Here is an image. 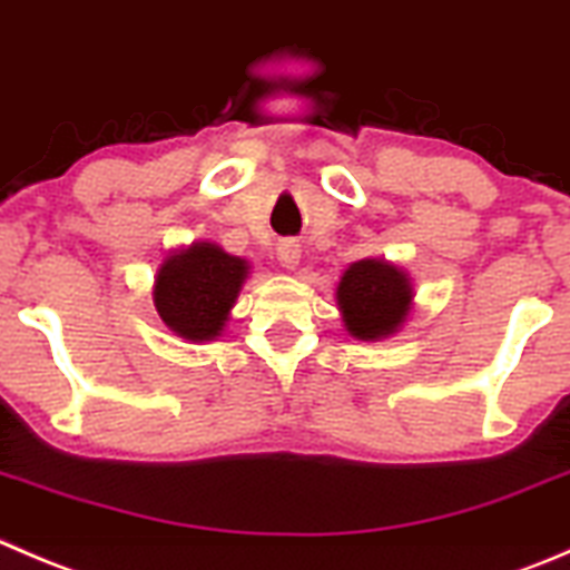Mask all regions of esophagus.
I'll return each mask as SVG.
<instances>
[{
	"label": "esophagus",
	"instance_id": "1",
	"mask_svg": "<svg viewBox=\"0 0 570 570\" xmlns=\"http://www.w3.org/2000/svg\"><path fill=\"white\" fill-rule=\"evenodd\" d=\"M278 262L281 267L297 269V264H301V245H297L295 239H284V243L278 245Z\"/></svg>",
	"mask_w": 570,
	"mask_h": 570
}]
</instances>
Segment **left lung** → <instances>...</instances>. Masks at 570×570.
Instances as JSON below:
<instances>
[{"mask_svg":"<svg viewBox=\"0 0 570 570\" xmlns=\"http://www.w3.org/2000/svg\"><path fill=\"white\" fill-rule=\"evenodd\" d=\"M336 303L350 336L377 342L392 336L413 306L411 278L383 258H361L344 269L336 286Z\"/></svg>","mask_w":570,"mask_h":570,"instance_id":"obj_1","label":"left lung"}]
</instances>
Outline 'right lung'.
<instances>
[{"instance_id":"add662e5","label":"right lung","mask_w":570,"mask_h":570,"mask_svg":"<svg viewBox=\"0 0 570 570\" xmlns=\"http://www.w3.org/2000/svg\"><path fill=\"white\" fill-rule=\"evenodd\" d=\"M250 264L215 243L170 253L157 269L154 306L165 325L187 342H212L226 327Z\"/></svg>"}]
</instances>
